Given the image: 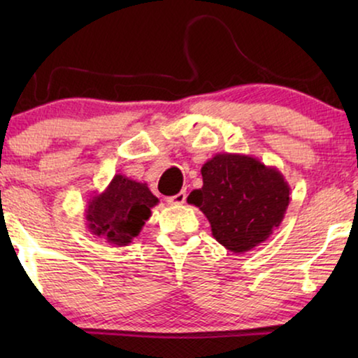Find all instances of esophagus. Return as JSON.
Wrapping results in <instances>:
<instances>
[{
	"instance_id": "1",
	"label": "esophagus",
	"mask_w": 358,
	"mask_h": 358,
	"mask_svg": "<svg viewBox=\"0 0 358 358\" xmlns=\"http://www.w3.org/2000/svg\"><path fill=\"white\" fill-rule=\"evenodd\" d=\"M185 197H187V195H185V192L182 190V192L176 194L173 197H168V203L173 205V207H179V205H182L185 202Z\"/></svg>"
}]
</instances>
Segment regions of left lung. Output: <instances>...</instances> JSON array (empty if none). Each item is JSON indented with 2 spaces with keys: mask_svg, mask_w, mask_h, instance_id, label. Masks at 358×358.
Wrapping results in <instances>:
<instances>
[{
  "mask_svg": "<svg viewBox=\"0 0 358 358\" xmlns=\"http://www.w3.org/2000/svg\"><path fill=\"white\" fill-rule=\"evenodd\" d=\"M202 189L187 202L207 217L212 234L233 254L252 251L280 227L290 185L273 166L238 153H218L200 169Z\"/></svg>",
  "mask_w": 358,
  "mask_h": 358,
  "instance_id": "8db88e82",
  "label": "left lung"
}]
</instances>
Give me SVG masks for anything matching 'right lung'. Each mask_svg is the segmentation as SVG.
<instances>
[{"label": "right lung", "mask_w": 358, "mask_h": 358, "mask_svg": "<svg viewBox=\"0 0 358 358\" xmlns=\"http://www.w3.org/2000/svg\"><path fill=\"white\" fill-rule=\"evenodd\" d=\"M158 197L148 185L127 176L115 174L104 192L87 200L86 227L91 234L112 246H129L151 217Z\"/></svg>", "instance_id": "add662e5"}]
</instances>
